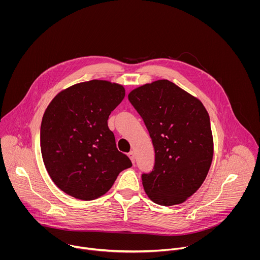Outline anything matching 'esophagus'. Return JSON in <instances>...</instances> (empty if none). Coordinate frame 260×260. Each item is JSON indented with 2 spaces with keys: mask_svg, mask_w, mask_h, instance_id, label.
<instances>
[{
  "mask_svg": "<svg viewBox=\"0 0 260 260\" xmlns=\"http://www.w3.org/2000/svg\"><path fill=\"white\" fill-rule=\"evenodd\" d=\"M127 155H128V157L131 158L132 162H133V164H135V152H134V151H131Z\"/></svg>",
  "mask_w": 260,
  "mask_h": 260,
  "instance_id": "1",
  "label": "esophagus"
}]
</instances>
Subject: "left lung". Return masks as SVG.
<instances>
[{
    "label": "left lung",
    "instance_id": "left-lung-1",
    "mask_svg": "<svg viewBox=\"0 0 260 260\" xmlns=\"http://www.w3.org/2000/svg\"><path fill=\"white\" fill-rule=\"evenodd\" d=\"M128 100L142 117L155 151L151 173L142 175L153 203H184L202 186L210 170L214 142L203 103L175 83L161 79L133 89Z\"/></svg>",
    "mask_w": 260,
    "mask_h": 260
}]
</instances>
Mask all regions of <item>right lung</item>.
<instances>
[{"mask_svg":"<svg viewBox=\"0 0 260 260\" xmlns=\"http://www.w3.org/2000/svg\"><path fill=\"white\" fill-rule=\"evenodd\" d=\"M124 95L121 84L94 79L59 91L47 106L40 134L42 158L54 184L68 196L95 200L133 166L108 127L110 113Z\"/></svg>","mask_w":260,"mask_h":260,"instance_id":"add662e5","label":"right lung"}]
</instances>
